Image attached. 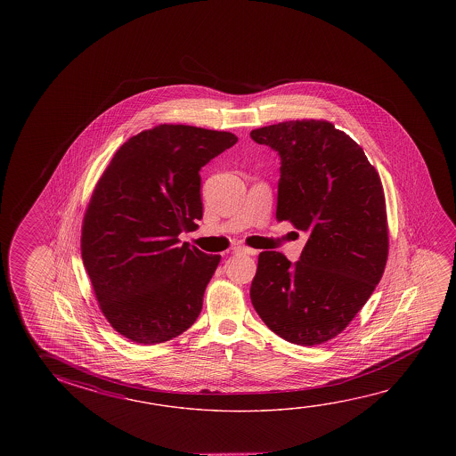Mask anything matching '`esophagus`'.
Instances as JSON below:
<instances>
[{
    "label": "esophagus",
    "mask_w": 456,
    "mask_h": 456,
    "mask_svg": "<svg viewBox=\"0 0 456 456\" xmlns=\"http://www.w3.org/2000/svg\"><path fill=\"white\" fill-rule=\"evenodd\" d=\"M235 253L247 254V256H256V254H257V251H256V249H253V248L240 247L237 248V249H235Z\"/></svg>",
    "instance_id": "obj_1"
}]
</instances>
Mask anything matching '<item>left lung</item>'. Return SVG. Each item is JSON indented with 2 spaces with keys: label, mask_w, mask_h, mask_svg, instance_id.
Listing matches in <instances>:
<instances>
[{
  "label": "left lung",
  "mask_w": 456,
  "mask_h": 456,
  "mask_svg": "<svg viewBox=\"0 0 456 456\" xmlns=\"http://www.w3.org/2000/svg\"><path fill=\"white\" fill-rule=\"evenodd\" d=\"M251 138L281 160L276 219L310 235L294 264L276 251L259 254L254 310L291 344H324L350 324L385 272L380 176L358 142L328 120L273 124Z\"/></svg>",
  "instance_id": "8db88e82"
}]
</instances>
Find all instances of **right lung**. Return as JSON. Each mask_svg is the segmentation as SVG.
<instances>
[{
	"label": "right lung",
	"instance_id": "right-lung-1",
	"mask_svg": "<svg viewBox=\"0 0 456 456\" xmlns=\"http://www.w3.org/2000/svg\"><path fill=\"white\" fill-rule=\"evenodd\" d=\"M239 138L162 124L120 146L95 186L83 221L81 254L102 312L134 344H164L202 312L221 261L181 232L202 219L200 170Z\"/></svg>",
	"mask_w": 456,
	"mask_h": 456
}]
</instances>
